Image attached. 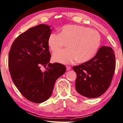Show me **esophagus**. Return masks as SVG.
Returning <instances> with one entry per match:
<instances>
[{"label":"esophagus","mask_w":123,"mask_h":123,"mask_svg":"<svg viewBox=\"0 0 123 123\" xmlns=\"http://www.w3.org/2000/svg\"><path fill=\"white\" fill-rule=\"evenodd\" d=\"M66 70L67 71H69L71 69V67L69 66H66Z\"/></svg>","instance_id":"1"}]
</instances>
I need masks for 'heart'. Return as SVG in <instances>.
Wrapping results in <instances>:
<instances>
[{
    "mask_svg": "<svg viewBox=\"0 0 123 123\" xmlns=\"http://www.w3.org/2000/svg\"><path fill=\"white\" fill-rule=\"evenodd\" d=\"M101 37L97 31L78 25H67L61 28L60 33H52L48 38V45L55 53L68 43L67 50L55 53L53 60L63 64L75 61L86 62L96 54L100 46Z\"/></svg>",
    "mask_w": 123,
    "mask_h": 123,
    "instance_id": "heart-1",
    "label": "heart"
}]
</instances>
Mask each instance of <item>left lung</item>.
<instances>
[{"label":"left lung","instance_id":"left-lung-1","mask_svg":"<svg viewBox=\"0 0 123 123\" xmlns=\"http://www.w3.org/2000/svg\"><path fill=\"white\" fill-rule=\"evenodd\" d=\"M115 64L113 49L110 46H102L92 59L73 67L77 74L76 91L88 98L102 95L111 85Z\"/></svg>","mask_w":123,"mask_h":123}]
</instances>
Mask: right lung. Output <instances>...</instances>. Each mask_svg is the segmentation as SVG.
<instances>
[{
    "instance_id": "right-lung-1",
    "label": "right lung",
    "mask_w": 123,
    "mask_h": 123,
    "mask_svg": "<svg viewBox=\"0 0 123 123\" xmlns=\"http://www.w3.org/2000/svg\"><path fill=\"white\" fill-rule=\"evenodd\" d=\"M52 31L46 24L31 28L15 39L9 53L12 81L20 93L33 103H43L50 97L55 81L66 70L62 64L50 63L48 38ZM47 64L42 72L40 67Z\"/></svg>"
}]
</instances>
